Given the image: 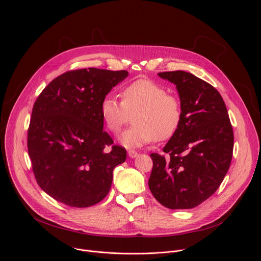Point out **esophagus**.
I'll use <instances>...</instances> for the list:
<instances>
[{
	"instance_id": "obj_1",
	"label": "esophagus",
	"mask_w": 261,
	"mask_h": 261,
	"mask_svg": "<svg viewBox=\"0 0 261 261\" xmlns=\"http://www.w3.org/2000/svg\"><path fill=\"white\" fill-rule=\"evenodd\" d=\"M128 155H129L130 158H135V157L138 156V153L133 151V150H130V151H128Z\"/></svg>"
}]
</instances>
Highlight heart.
Listing matches in <instances>:
<instances>
[{
    "label": "heart",
    "instance_id": "obj_1",
    "mask_svg": "<svg viewBox=\"0 0 261 261\" xmlns=\"http://www.w3.org/2000/svg\"><path fill=\"white\" fill-rule=\"evenodd\" d=\"M122 101L106 95L100 105L102 119L113 133H118L134 114V125L120 135V141L129 148L139 147L153 139L171 138L180 126L182 109L179 99L151 81L137 80L121 93Z\"/></svg>",
    "mask_w": 261,
    "mask_h": 261
}]
</instances>
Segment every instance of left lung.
<instances>
[{"instance_id":"left-lung-1","label":"left lung","mask_w":261,"mask_h":261,"mask_svg":"<svg viewBox=\"0 0 261 261\" xmlns=\"http://www.w3.org/2000/svg\"><path fill=\"white\" fill-rule=\"evenodd\" d=\"M175 85L182 109L176 133L153 153L148 187L171 210L193 208L211 197L226 175L233 151V131L226 105L210 84L185 71L160 72Z\"/></svg>"}]
</instances>
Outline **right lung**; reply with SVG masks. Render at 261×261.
<instances>
[{
  "label": "right lung",
  "mask_w": 261,
  "mask_h": 261,
  "mask_svg": "<svg viewBox=\"0 0 261 261\" xmlns=\"http://www.w3.org/2000/svg\"><path fill=\"white\" fill-rule=\"evenodd\" d=\"M126 70L68 71L37 98L28 130V151L40 188L73 207L100 202L126 150L103 130L102 99L127 76Z\"/></svg>",
  "instance_id": "1"
}]
</instances>
